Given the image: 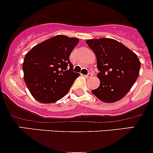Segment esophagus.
Segmentation results:
<instances>
[{
  "label": "esophagus",
  "instance_id": "34e87169",
  "mask_svg": "<svg viewBox=\"0 0 153 153\" xmlns=\"http://www.w3.org/2000/svg\"><path fill=\"white\" fill-rule=\"evenodd\" d=\"M92 73H89L87 75H86L85 78H92Z\"/></svg>",
  "mask_w": 153,
  "mask_h": 153
}]
</instances>
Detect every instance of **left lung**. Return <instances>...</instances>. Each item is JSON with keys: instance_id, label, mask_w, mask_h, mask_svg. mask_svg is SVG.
Listing matches in <instances>:
<instances>
[{"instance_id": "left-lung-1", "label": "left lung", "mask_w": 153, "mask_h": 153, "mask_svg": "<svg viewBox=\"0 0 153 153\" xmlns=\"http://www.w3.org/2000/svg\"><path fill=\"white\" fill-rule=\"evenodd\" d=\"M86 43L95 54L100 71L97 75L100 85L92 90V94L103 102L119 101L130 90L139 75L141 62L136 54L112 38L87 40Z\"/></svg>"}]
</instances>
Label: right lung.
<instances>
[{
	"label": "right lung",
	"mask_w": 153,
	"mask_h": 153,
	"mask_svg": "<svg viewBox=\"0 0 153 153\" xmlns=\"http://www.w3.org/2000/svg\"><path fill=\"white\" fill-rule=\"evenodd\" d=\"M76 38L58 35L37 44L26 54L24 78L31 95L44 104L65 96L80 74L72 72L69 55L78 44ZM68 65L71 69L67 70Z\"/></svg>",
	"instance_id": "add662e5"
}]
</instances>
